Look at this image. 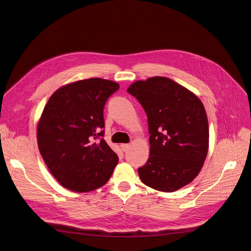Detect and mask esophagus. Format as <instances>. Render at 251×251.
<instances>
[{
	"label": "esophagus",
	"mask_w": 251,
	"mask_h": 251,
	"mask_svg": "<svg viewBox=\"0 0 251 251\" xmlns=\"http://www.w3.org/2000/svg\"><path fill=\"white\" fill-rule=\"evenodd\" d=\"M120 147H121V149L125 152V151H127V150H128V148H129V144H121V145H120Z\"/></svg>",
	"instance_id": "esophagus-1"
}]
</instances>
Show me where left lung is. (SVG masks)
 Segmentation results:
<instances>
[{
    "instance_id": "8db88e82",
    "label": "left lung",
    "mask_w": 251,
    "mask_h": 251,
    "mask_svg": "<svg viewBox=\"0 0 251 251\" xmlns=\"http://www.w3.org/2000/svg\"><path fill=\"white\" fill-rule=\"evenodd\" d=\"M127 92L142 105L149 126L150 154L138 169L143 183L173 192L200 172L209 146L206 112L200 99L166 77L136 81Z\"/></svg>"
}]
</instances>
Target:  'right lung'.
<instances>
[{"label":"right lung","mask_w":251,"mask_h":251,"mask_svg":"<svg viewBox=\"0 0 251 251\" xmlns=\"http://www.w3.org/2000/svg\"><path fill=\"white\" fill-rule=\"evenodd\" d=\"M118 89L110 80H80L59 88L45 106L37 126L38 147L63 187L89 192L110 179L119 159L102 138L103 110Z\"/></svg>","instance_id":"add662e5"}]
</instances>
